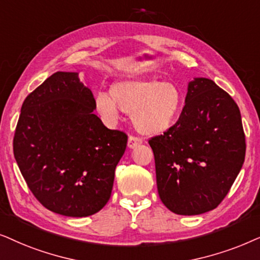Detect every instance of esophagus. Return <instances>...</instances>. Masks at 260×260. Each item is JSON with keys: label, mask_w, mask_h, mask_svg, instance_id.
I'll use <instances>...</instances> for the list:
<instances>
[{"label": "esophagus", "mask_w": 260, "mask_h": 260, "mask_svg": "<svg viewBox=\"0 0 260 260\" xmlns=\"http://www.w3.org/2000/svg\"><path fill=\"white\" fill-rule=\"evenodd\" d=\"M141 143H143V139L139 137L129 136V138H128V147L129 148H134V147L139 146Z\"/></svg>", "instance_id": "34e87169"}]
</instances>
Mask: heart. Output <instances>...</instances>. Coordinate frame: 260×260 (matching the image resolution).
<instances>
[{"mask_svg": "<svg viewBox=\"0 0 260 260\" xmlns=\"http://www.w3.org/2000/svg\"><path fill=\"white\" fill-rule=\"evenodd\" d=\"M110 96L96 95L95 105L107 120H115L117 110L132 114L134 126L145 136H158L169 131L182 112L183 96L171 82L153 79H124L115 83Z\"/></svg>", "mask_w": 260, "mask_h": 260, "instance_id": "1", "label": "heart"}]
</instances>
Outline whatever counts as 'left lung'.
<instances>
[{
	"instance_id": "obj_1",
	"label": "left lung",
	"mask_w": 260,
	"mask_h": 260,
	"mask_svg": "<svg viewBox=\"0 0 260 260\" xmlns=\"http://www.w3.org/2000/svg\"><path fill=\"white\" fill-rule=\"evenodd\" d=\"M148 144L159 197L179 215L215 209L233 185L246 152L238 105L208 78L189 83L178 121Z\"/></svg>"
}]
</instances>
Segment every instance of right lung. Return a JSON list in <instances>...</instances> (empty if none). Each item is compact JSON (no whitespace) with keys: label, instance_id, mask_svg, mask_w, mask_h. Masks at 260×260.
<instances>
[{"label":"right lung","instance_id":"add662e5","mask_svg":"<svg viewBox=\"0 0 260 260\" xmlns=\"http://www.w3.org/2000/svg\"><path fill=\"white\" fill-rule=\"evenodd\" d=\"M95 108L91 90L76 72H55L23 101L14 157L30 191L51 212L89 216L112 195L128 137L107 128Z\"/></svg>","mask_w":260,"mask_h":260}]
</instances>
